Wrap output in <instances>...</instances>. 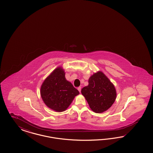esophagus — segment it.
Returning <instances> with one entry per match:
<instances>
[{
	"instance_id": "1",
	"label": "esophagus",
	"mask_w": 153,
	"mask_h": 153,
	"mask_svg": "<svg viewBox=\"0 0 153 153\" xmlns=\"http://www.w3.org/2000/svg\"><path fill=\"white\" fill-rule=\"evenodd\" d=\"M81 88L80 87H78V88H77V89H78V91H79V92H81Z\"/></svg>"
}]
</instances>
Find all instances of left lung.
<instances>
[{
  "mask_svg": "<svg viewBox=\"0 0 153 153\" xmlns=\"http://www.w3.org/2000/svg\"><path fill=\"white\" fill-rule=\"evenodd\" d=\"M88 85L81 89L83 95L94 112L102 113L112 106L117 97L114 84L102 72H97L90 77Z\"/></svg>",
  "mask_w": 153,
  "mask_h": 153,
  "instance_id": "1",
  "label": "left lung"
}]
</instances>
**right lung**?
Masks as SVG:
<instances>
[{
  "mask_svg": "<svg viewBox=\"0 0 153 153\" xmlns=\"http://www.w3.org/2000/svg\"><path fill=\"white\" fill-rule=\"evenodd\" d=\"M65 72L58 67L44 80L41 87V96L45 104L56 112H62L68 108L79 91L66 80Z\"/></svg>",
  "mask_w": 153,
  "mask_h": 153,
  "instance_id": "obj_1",
  "label": "right lung"
}]
</instances>
